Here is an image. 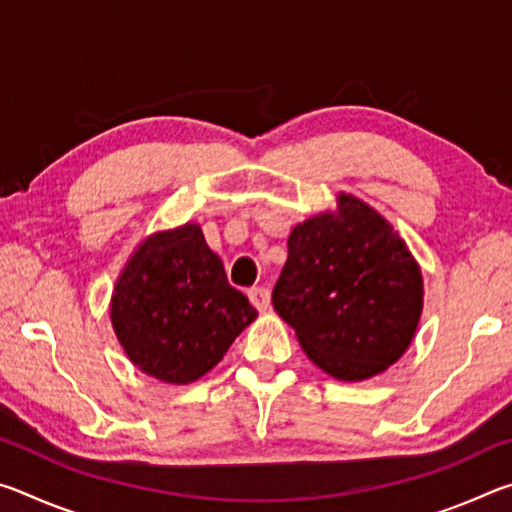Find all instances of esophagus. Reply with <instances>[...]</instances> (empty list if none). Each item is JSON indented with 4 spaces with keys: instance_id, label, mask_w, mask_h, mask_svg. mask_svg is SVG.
I'll return each mask as SVG.
<instances>
[{
    "instance_id": "esophagus-1",
    "label": "esophagus",
    "mask_w": 512,
    "mask_h": 512,
    "mask_svg": "<svg viewBox=\"0 0 512 512\" xmlns=\"http://www.w3.org/2000/svg\"><path fill=\"white\" fill-rule=\"evenodd\" d=\"M248 298L259 311H266L268 305H271V291L264 287H253L248 291Z\"/></svg>"
}]
</instances>
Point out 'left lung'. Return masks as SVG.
<instances>
[{"label":"left lung","instance_id":"8db88e82","mask_svg":"<svg viewBox=\"0 0 512 512\" xmlns=\"http://www.w3.org/2000/svg\"><path fill=\"white\" fill-rule=\"evenodd\" d=\"M422 273L384 216L352 194L289 235L273 307L307 357L341 381L384 372L409 348L422 314Z\"/></svg>","mask_w":512,"mask_h":512}]
</instances>
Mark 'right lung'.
Wrapping results in <instances>:
<instances>
[{
  "label": "right lung",
  "instance_id": "obj_1",
  "mask_svg": "<svg viewBox=\"0 0 512 512\" xmlns=\"http://www.w3.org/2000/svg\"><path fill=\"white\" fill-rule=\"evenodd\" d=\"M255 318L198 223L146 237L110 300L112 329L133 366L176 386L210 372Z\"/></svg>",
  "mask_w": 512,
  "mask_h": 512
}]
</instances>
